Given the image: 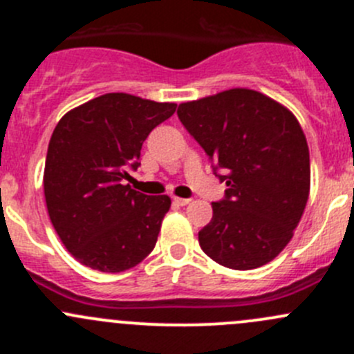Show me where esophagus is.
I'll list each match as a JSON object with an SVG mask.
<instances>
[{
    "instance_id": "1",
    "label": "esophagus",
    "mask_w": 354,
    "mask_h": 354,
    "mask_svg": "<svg viewBox=\"0 0 354 354\" xmlns=\"http://www.w3.org/2000/svg\"><path fill=\"white\" fill-rule=\"evenodd\" d=\"M174 201L180 207H186V205L191 203V198H174Z\"/></svg>"
}]
</instances>
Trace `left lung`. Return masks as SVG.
Returning a JSON list of instances; mask_svg holds the SVG:
<instances>
[{
    "label": "left lung",
    "mask_w": 354,
    "mask_h": 354,
    "mask_svg": "<svg viewBox=\"0 0 354 354\" xmlns=\"http://www.w3.org/2000/svg\"><path fill=\"white\" fill-rule=\"evenodd\" d=\"M177 116L227 186L198 233L201 250L238 271L272 261L290 241L309 196V149L299 121L247 88L180 104Z\"/></svg>",
    "instance_id": "left-lung-1"
}]
</instances>
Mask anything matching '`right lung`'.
Segmentation results:
<instances>
[{
	"label": "right lung",
	"mask_w": 354,
	"mask_h": 354,
	"mask_svg": "<svg viewBox=\"0 0 354 354\" xmlns=\"http://www.w3.org/2000/svg\"><path fill=\"white\" fill-rule=\"evenodd\" d=\"M175 107L106 93L57 123L43 177L46 208L62 243L83 266L121 272L153 252L170 198L121 183L140 167L144 140Z\"/></svg>",
	"instance_id": "add662e5"
}]
</instances>
